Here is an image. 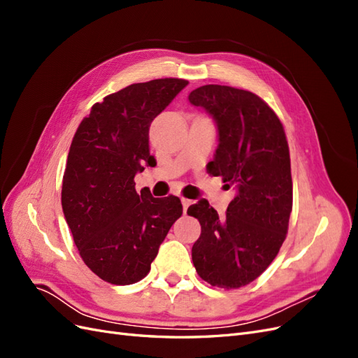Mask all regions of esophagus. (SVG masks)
Returning <instances> with one entry per match:
<instances>
[{
    "label": "esophagus",
    "instance_id": "esophagus-1",
    "mask_svg": "<svg viewBox=\"0 0 358 358\" xmlns=\"http://www.w3.org/2000/svg\"><path fill=\"white\" fill-rule=\"evenodd\" d=\"M192 200H188V199H182V206H183V213H187L188 208L191 206Z\"/></svg>",
    "mask_w": 358,
    "mask_h": 358
}]
</instances>
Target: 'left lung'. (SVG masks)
Here are the masks:
<instances>
[{"label":"left lung","mask_w":358,"mask_h":358,"mask_svg":"<svg viewBox=\"0 0 358 358\" xmlns=\"http://www.w3.org/2000/svg\"><path fill=\"white\" fill-rule=\"evenodd\" d=\"M188 100L216 125L209 173L236 189L224 220L206 200L188 208L201 225L192 263L210 285L241 288L264 272L285 241L292 179L284 127L258 95L231 86L204 85Z\"/></svg>","instance_id":"obj_1"}]
</instances>
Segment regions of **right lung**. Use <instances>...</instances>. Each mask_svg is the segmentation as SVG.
Returning a JSON list of instances; mask_svg holds the SVG:
<instances>
[{"label":"right lung","instance_id":"obj_1","mask_svg":"<svg viewBox=\"0 0 358 358\" xmlns=\"http://www.w3.org/2000/svg\"><path fill=\"white\" fill-rule=\"evenodd\" d=\"M188 80L134 83L95 103L70 146L61 203L85 264L103 280L129 285L150 270L182 203L137 192L134 176L152 167L149 127Z\"/></svg>","mask_w":358,"mask_h":358}]
</instances>
